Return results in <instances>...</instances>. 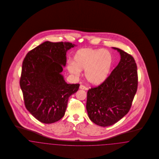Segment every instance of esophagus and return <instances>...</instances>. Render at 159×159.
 Masks as SVG:
<instances>
[{
	"label": "esophagus",
	"instance_id": "34e87169",
	"mask_svg": "<svg viewBox=\"0 0 159 159\" xmlns=\"http://www.w3.org/2000/svg\"><path fill=\"white\" fill-rule=\"evenodd\" d=\"M79 88H80V89H82V90H88V88H87L86 86L82 85V84H80V85Z\"/></svg>",
	"mask_w": 159,
	"mask_h": 159
}]
</instances>
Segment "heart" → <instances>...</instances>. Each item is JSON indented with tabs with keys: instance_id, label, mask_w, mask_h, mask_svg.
I'll return each mask as SVG.
<instances>
[{
	"instance_id": "obj_1",
	"label": "heart",
	"mask_w": 159,
	"mask_h": 159,
	"mask_svg": "<svg viewBox=\"0 0 159 159\" xmlns=\"http://www.w3.org/2000/svg\"><path fill=\"white\" fill-rule=\"evenodd\" d=\"M113 62L110 52L106 49L83 48L74 55L73 62L67 66L68 71L76 77L85 70L86 79L93 84H99L106 80L110 73Z\"/></svg>"
}]
</instances>
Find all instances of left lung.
<instances>
[{
    "label": "left lung",
    "instance_id": "1",
    "mask_svg": "<svg viewBox=\"0 0 159 159\" xmlns=\"http://www.w3.org/2000/svg\"><path fill=\"white\" fill-rule=\"evenodd\" d=\"M120 60L106 80L89 89L86 110L91 121L106 127L113 125L128 113L138 87L137 66L134 58L117 48Z\"/></svg>",
    "mask_w": 159,
    "mask_h": 159
}]
</instances>
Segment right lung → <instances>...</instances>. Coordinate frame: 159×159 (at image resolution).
Returning <instances> with one entry per match:
<instances>
[{"label":"right lung","instance_id":"right-lung-1","mask_svg":"<svg viewBox=\"0 0 159 159\" xmlns=\"http://www.w3.org/2000/svg\"><path fill=\"white\" fill-rule=\"evenodd\" d=\"M75 45L46 41L24 59L20 84L27 110L39 121L49 124L64 116L68 98L79 84H67L61 74L67 51Z\"/></svg>","mask_w":159,"mask_h":159}]
</instances>
